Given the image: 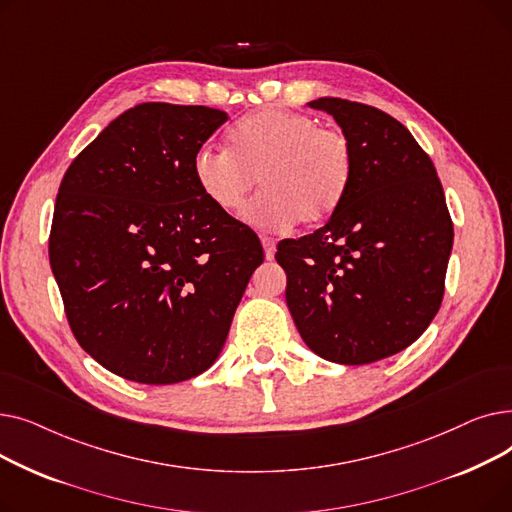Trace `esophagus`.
Masks as SVG:
<instances>
[{
  "label": "esophagus",
  "instance_id": "1",
  "mask_svg": "<svg viewBox=\"0 0 512 512\" xmlns=\"http://www.w3.org/2000/svg\"><path fill=\"white\" fill-rule=\"evenodd\" d=\"M261 245H263V253H265V259H274V255H276V242H274V238L261 236Z\"/></svg>",
  "mask_w": 512,
  "mask_h": 512
}]
</instances>
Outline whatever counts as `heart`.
I'll return each mask as SVG.
<instances>
[{
	"instance_id": "1",
	"label": "heart",
	"mask_w": 512,
	"mask_h": 512,
	"mask_svg": "<svg viewBox=\"0 0 512 512\" xmlns=\"http://www.w3.org/2000/svg\"><path fill=\"white\" fill-rule=\"evenodd\" d=\"M230 149L201 147L193 176L203 197L236 213L257 186L261 193L245 220L265 230H286L299 220L315 226L332 218L353 174V147L340 130L290 110H261L236 122Z\"/></svg>"
}]
</instances>
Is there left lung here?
Here are the masks:
<instances>
[{
	"label": "left lung",
	"instance_id": "1",
	"mask_svg": "<svg viewBox=\"0 0 512 512\" xmlns=\"http://www.w3.org/2000/svg\"><path fill=\"white\" fill-rule=\"evenodd\" d=\"M353 147L351 184L324 228L278 245L286 305L321 359L365 365L400 353L436 317L452 220L432 159L398 120L321 97Z\"/></svg>",
	"mask_w": 512,
	"mask_h": 512
}]
</instances>
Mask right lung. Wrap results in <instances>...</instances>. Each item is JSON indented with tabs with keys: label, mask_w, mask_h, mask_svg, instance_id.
Wrapping results in <instances>:
<instances>
[{
	"label": "right lung",
	"mask_w": 512,
	"mask_h": 512,
	"mask_svg": "<svg viewBox=\"0 0 512 512\" xmlns=\"http://www.w3.org/2000/svg\"><path fill=\"white\" fill-rule=\"evenodd\" d=\"M226 120L205 105L141 103L60 184L51 272L78 344L124 380L166 386L209 369L263 263L255 232L193 176L195 153Z\"/></svg>",
	"instance_id": "right-lung-1"
}]
</instances>
